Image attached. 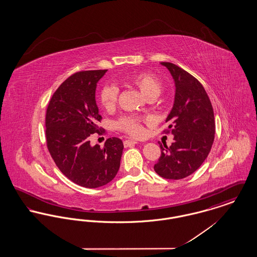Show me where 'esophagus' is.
<instances>
[{"label": "esophagus", "mask_w": 257, "mask_h": 257, "mask_svg": "<svg viewBox=\"0 0 257 257\" xmlns=\"http://www.w3.org/2000/svg\"><path fill=\"white\" fill-rule=\"evenodd\" d=\"M124 147H131V146H134V145H137L138 144V142H136V141H133V140H126V141H124Z\"/></svg>", "instance_id": "obj_1"}]
</instances>
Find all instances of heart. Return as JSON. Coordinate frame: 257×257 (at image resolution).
<instances>
[{
	"instance_id": "obj_1",
	"label": "heart",
	"mask_w": 257,
	"mask_h": 257,
	"mask_svg": "<svg viewBox=\"0 0 257 257\" xmlns=\"http://www.w3.org/2000/svg\"><path fill=\"white\" fill-rule=\"evenodd\" d=\"M128 83L137 86L147 98L157 97L162 90V84L159 79L153 74L146 72L135 74L128 78ZM117 87L111 85H106L100 90L99 100L104 109L110 110L114 108L117 101ZM145 119L137 116H124L118 121L117 126L129 134L139 136L144 131L142 125Z\"/></svg>"
}]
</instances>
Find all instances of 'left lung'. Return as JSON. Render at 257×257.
<instances>
[{
  "mask_svg": "<svg viewBox=\"0 0 257 257\" xmlns=\"http://www.w3.org/2000/svg\"><path fill=\"white\" fill-rule=\"evenodd\" d=\"M174 82L175 94L166 118L167 131L173 135L170 147H161L154 170L166 179H182L207 158L214 142L215 118L212 104L202 85L191 74L171 62H161Z\"/></svg>",
  "mask_w": 257,
  "mask_h": 257,
  "instance_id": "obj_1",
  "label": "left lung"
}]
</instances>
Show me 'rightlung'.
<instances>
[{
	"mask_svg": "<svg viewBox=\"0 0 257 257\" xmlns=\"http://www.w3.org/2000/svg\"><path fill=\"white\" fill-rule=\"evenodd\" d=\"M107 70L82 71L70 76L56 90L46 111V141L60 171L72 182L94 189L110 182L120 167L122 141L110 138L104 147H92L101 120L95 91Z\"/></svg>",
	"mask_w": 257,
	"mask_h": 257,
	"instance_id": "right-lung-1",
	"label": "right lung"
}]
</instances>
